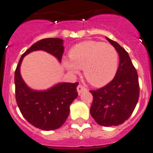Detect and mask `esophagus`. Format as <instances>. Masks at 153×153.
I'll return each instance as SVG.
<instances>
[{
	"instance_id": "obj_1",
	"label": "esophagus",
	"mask_w": 153,
	"mask_h": 153,
	"mask_svg": "<svg viewBox=\"0 0 153 153\" xmlns=\"http://www.w3.org/2000/svg\"><path fill=\"white\" fill-rule=\"evenodd\" d=\"M85 90H87V89H85V88L84 87L83 85H80V84H79V85H78V87H77V91H78L79 94H82L83 91H85Z\"/></svg>"
}]
</instances>
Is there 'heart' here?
<instances>
[{
    "label": "heart",
    "instance_id": "1",
    "mask_svg": "<svg viewBox=\"0 0 153 153\" xmlns=\"http://www.w3.org/2000/svg\"><path fill=\"white\" fill-rule=\"evenodd\" d=\"M71 62H64L65 68L73 74L83 70L84 76L91 85L100 87L115 77L119 65V53L110 44L88 41L76 45L69 53Z\"/></svg>",
    "mask_w": 153,
    "mask_h": 153
}]
</instances>
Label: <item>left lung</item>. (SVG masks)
Listing matches in <instances>:
<instances>
[{"label":"left lung","mask_w":153,"mask_h":153,"mask_svg":"<svg viewBox=\"0 0 153 153\" xmlns=\"http://www.w3.org/2000/svg\"><path fill=\"white\" fill-rule=\"evenodd\" d=\"M106 38L117 50L120 64L114 79L108 84L89 91L94 97L90 114L100 126H119L128 120L137 104L138 75L128 53L117 42Z\"/></svg>","instance_id":"left-lung-1"}]
</instances>
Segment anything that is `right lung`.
Here are the masks:
<instances>
[{
	"instance_id": "1",
	"label": "right lung",
	"mask_w": 153,
	"mask_h": 153,
	"mask_svg": "<svg viewBox=\"0 0 153 153\" xmlns=\"http://www.w3.org/2000/svg\"><path fill=\"white\" fill-rule=\"evenodd\" d=\"M60 38H45L38 41L21 56L15 71L16 100L23 117L30 123L43 130L59 128L70 112V105L78 97L79 83L62 82L44 91L33 90L26 85L20 74V65L28 53L43 50L61 62L64 48Z\"/></svg>"
}]
</instances>
